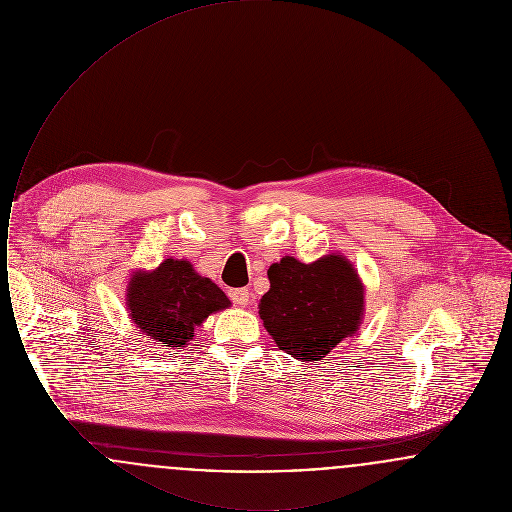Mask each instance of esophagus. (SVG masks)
Masks as SVG:
<instances>
[{
    "mask_svg": "<svg viewBox=\"0 0 512 512\" xmlns=\"http://www.w3.org/2000/svg\"><path fill=\"white\" fill-rule=\"evenodd\" d=\"M230 299L236 303V305H240V307H245L249 301H251V293L247 288H240V290H232L230 292Z\"/></svg>",
    "mask_w": 512,
    "mask_h": 512,
    "instance_id": "obj_1",
    "label": "esophagus"
}]
</instances>
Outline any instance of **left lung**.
<instances>
[{"label": "left lung", "mask_w": 512, "mask_h": 512, "mask_svg": "<svg viewBox=\"0 0 512 512\" xmlns=\"http://www.w3.org/2000/svg\"><path fill=\"white\" fill-rule=\"evenodd\" d=\"M259 317L276 345L301 361H320L361 328L365 286L353 263L330 253L315 263L282 257L267 270Z\"/></svg>", "instance_id": "8db88e82"}]
</instances>
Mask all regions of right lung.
Masks as SVG:
<instances>
[{
    "label": "right lung",
    "mask_w": 512,
    "mask_h": 512,
    "mask_svg": "<svg viewBox=\"0 0 512 512\" xmlns=\"http://www.w3.org/2000/svg\"><path fill=\"white\" fill-rule=\"evenodd\" d=\"M226 293L186 259H165L153 270H136L126 286L134 326L167 349H182L209 315L228 309Z\"/></svg>",
    "instance_id": "right-lung-1"
}]
</instances>
